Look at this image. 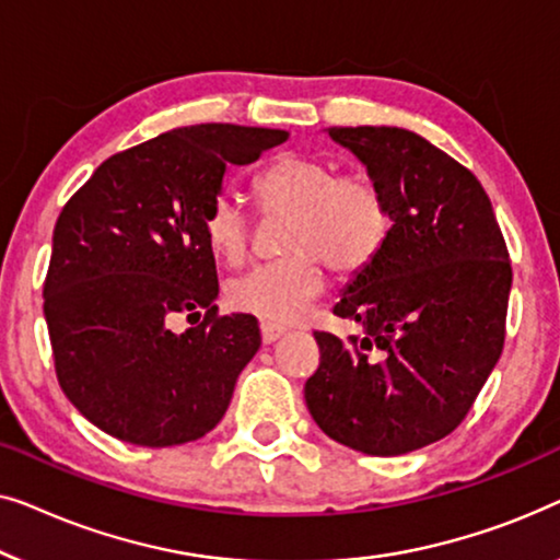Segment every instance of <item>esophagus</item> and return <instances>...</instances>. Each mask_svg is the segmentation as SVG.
Segmentation results:
<instances>
[{"instance_id":"esophagus-1","label":"esophagus","mask_w":560,"mask_h":560,"mask_svg":"<svg viewBox=\"0 0 560 560\" xmlns=\"http://www.w3.org/2000/svg\"><path fill=\"white\" fill-rule=\"evenodd\" d=\"M283 332H287V329H283L281 325H273V322H261L264 342H277L279 337H283Z\"/></svg>"}]
</instances>
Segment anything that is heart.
<instances>
[{
    "label": "heart",
    "mask_w": 560,
    "mask_h": 560,
    "mask_svg": "<svg viewBox=\"0 0 560 560\" xmlns=\"http://www.w3.org/2000/svg\"><path fill=\"white\" fill-rule=\"evenodd\" d=\"M256 200L266 215H291L279 261L258 264L225 283L231 310L287 325L325 289L322 261L337 277H352L377 256L390 231L381 187L368 175H337L332 164L287 154L256 177ZM205 241L215 258L235 266L250 241V218L231 195L212 198L202 215Z\"/></svg>",
    "instance_id": "b5f03b06"
}]
</instances>
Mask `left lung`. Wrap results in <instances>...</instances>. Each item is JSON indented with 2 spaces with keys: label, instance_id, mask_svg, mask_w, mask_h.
Returning <instances> with one entry per match:
<instances>
[{
  "label": "left lung",
  "instance_id": "1",
  "mask_svg": "<svg viewBox=\"0 0 560 560\" xmlns=\"http://www.w3.org/2000/svg\"><path fill=\"white\" fill-rule=\"evenodd\" d=\"M390 212L383 248L335 314L362 335L314 332L306 408L329 439L373 456L434 444L459 427L505 345L513 269L485 187L398 126H335Z\"/></svg>",
  "mask_w": 560,
  "mask_h": 560
}]
</instances>
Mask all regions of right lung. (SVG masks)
Segmentation results:
<instances>
[{"label": "right lung", "mask_w": 560, "mask_h": 560, "mask_svg": "<svg viewBox=\"0 0 560 560\" xmlns=\"http://www.w3.org/2000/svg\"><path fill=\"white\" fill-rule=\"evenodd\" d=\"M287 139L256 126H183L108 156L66 202L45 319L60 388L93 427L137 446H175L223 419L261 332L250 314H218L202 215L231 164ZM183 313L191 327L177 334Z\"/></svg>", "instance_id": "add662e5"}]
</instances>
